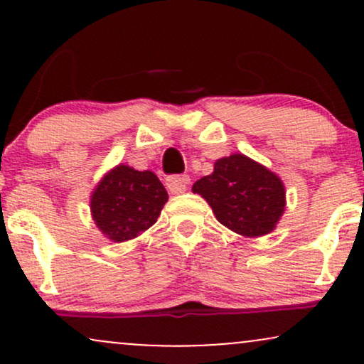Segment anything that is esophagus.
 <instances>
[{"mask_svg": "<svg viewBox=\"0 0 364 364\" xmlns=\"http://www.w3.org/2000/svg\"><path fill=\"white\" fill-rule=\"evenodd\" d=\"M188 185H190V176H186V174H183V176H171L168 178V183H166L169 193H174V195L186 191Z\"/></svg>", "mask_w": 364, "mask_h": 364, "instance_id": "1", "label": "esophagus"}]
</instances>
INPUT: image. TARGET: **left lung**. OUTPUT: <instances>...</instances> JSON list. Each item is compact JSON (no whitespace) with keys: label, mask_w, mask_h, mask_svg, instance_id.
Listing matches in <instances>:
<instances>
[{"label":"left lung","mask_w":364,"mask_h":364,"mask_svg":"<svg viewBox=\"0 0 364 364\" xmlns=\"http://www.w3.org/2000/svg\"><path fill=\"white\" fill-rule=\"evenodd\" d=\"M220 224L248 237L269 235L286 207L282 181L262 164L243 154L223 157L214 173L193 185Z\"/></svg>","instance_id":"left-lung-1"}]
</instances>
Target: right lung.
Here are the masks:
<instances>
[{
	"label": "right lung",
	"mask_w": 364,
	"mask_h": 364,
	"mask_svg": "<svg viewBox=\"0 0 364 364\" xmlns=\"http://www.w3.org/2000/svg\"><path fill=\"white\" fill-rule=\"evenodd\" d=\"M166 202L168 191L152 171L119 164L95 188L90 208L102 235L123 243L156 224Z\"/></svg>",
	"instance_id": "add662e5"
}]
</instances>
